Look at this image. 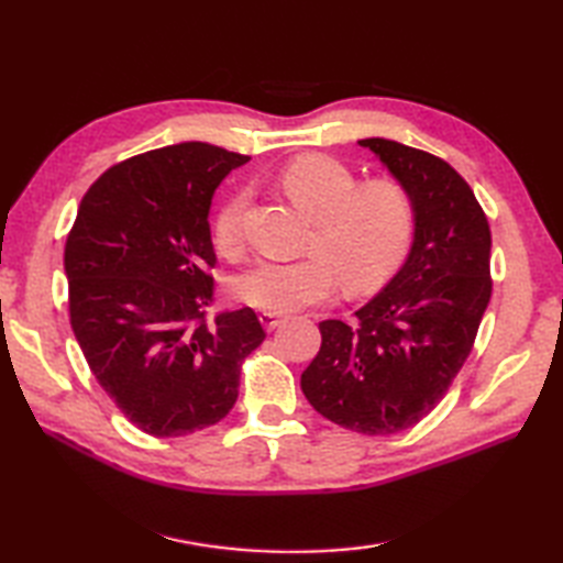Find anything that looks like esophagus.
Masks as SVG:
<instances>
[{
    "label": "esophagus",
    "instance_id": "1",
    "mask_svg": "<svg viewBox=\"0 0 563 563\" xmlns=\"http://www.w3.org/2000/svg\"><path fill=\"white\" fill-rule=\"evenodd\" d=\"M258 319H261V324H263V329H266V331H273L275 327L283 324V317L278 312H261Z\"/></svg>",
    "mask_w": 563,
    "mask_h": 563
}]
</instances>
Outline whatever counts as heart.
Returning a JSON list of instances; mask_svg holds the SVG:
<instances>
[{
    "mask_svg": "<svg viewBox=\"0 0 563 563\" xmlns=\"http://www.w3.org/2000/svg\"><path fill=\"white\" fill-rule=\"evenodd\" d=\"M357 180L353 166L321 152L283 164V190L314 220L305 244L312 254L295 261H256L234 280L239 300L263 312L285 314L324 302L339 278L349 290L367 292L399 271L416 236V198L399 178L377 176L361 185ZM246 206V190H236L214 214L212 242L227 258L244 251Z\"/></svg>",
    "mask_w": 563,
    "mask_h": 563,
    "instance_id": "heart-1",
    "label": "heart"
}]
</instances>
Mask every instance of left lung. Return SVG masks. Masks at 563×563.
<instances>
[{
  "label": "left lung",
  "mask_w": 563,
  "mask_h": 563,
  "mask_svg": "<svg viewBox=\"0 0 563 563\" xmlns=\"http://www.w3.org/2000/svg\"><path fill=\"white\" fill-rule=\"evenodd\" d=\"M361 145L413 194V246L387 288L357 309L355 327L321 321V349L302 373V391L329 421L389 435L435 409L474 349L494 290L492 230L445 159L385 137Z\"/></svg>",
  "instance_id": "obj_1"
}]
</instances>
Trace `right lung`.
I'll return each mask as SVG.
<instances>
[{"label": "right lung", "mask_w": 563, "mask_h": 563, "mask_svg": "<svg viewBox=\"0 0 563 563\" xmlns=\"http://www.w3.org/2000/svg\"><path fill=\"white\" fill-rule=\"evenodd\" d=\"M246 162L208 142L118 162L84 194L67 234L71 331L103 391L154 438L222 421L244 357L266 339L251 307L208 312L212 194Z\"/></svg>", "instance_id": "obj_1"}]
</instances>
